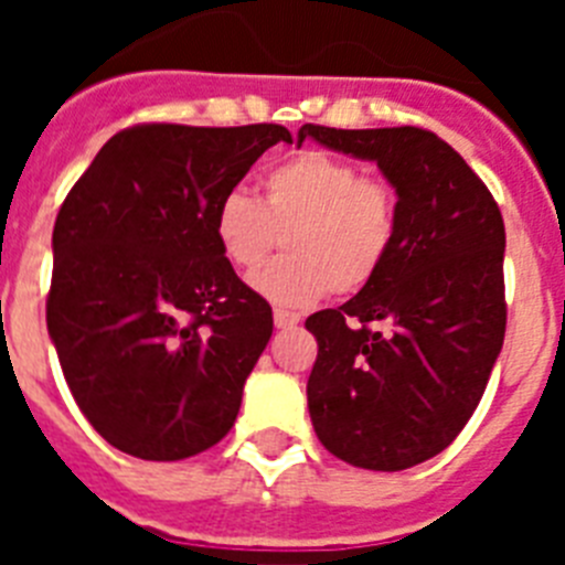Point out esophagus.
<instances>
[{"instance_id": "34e87169", "label": "esophagus", "mask_w": 565, "mask_h": 565, "mask_svg": "<svg viewBox=\"0 0 565 565\" xmlns=\"http://www.w3.org/2000/svg\"><path fill=\"white\" fill-rule=\"evenodd\" d=\"M274 326H277L279 331H286V328H297L299 326V313L274 311Z\"/></svg>"}]
</instances>
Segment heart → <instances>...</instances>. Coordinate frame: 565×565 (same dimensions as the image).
I'll return each instance as SVG.
<instances>
[{
	"instance_id": "b5f03b06",
	"label": "heart",
	"mask_w": 565,
	"mask_h": 565,
	"mask_svg": "<svg viewBox=\"0 0 565 565\" xmlns=\"http://www.w3.org/2000/svg\"><path fill=\"white\" fill-rule=\"evenodd\" d=\"M212 228L228 266L246 277L286 242L292 254L252 286L274 306L302 308L328 291H362L382 274L398 239V194L356 163L306 149L268 169L263 203L228 189Z\"/></svg>"
}]
</instances>
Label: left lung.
Instances as JSON below:
<instances>
[{
	"mask_svg": "<svg viewBox=\"0 0 565 565\" xmlns=\"http://www.w3.org/2000/svg\"><path fill=\"white\" fill-rule=\"evenodd\" d=\"M333 152L376 161L398 194V239L371 286L306 319L319 353L308 413L328 452L376 472L438 456L476 413L503 348L495 198L461 154L418 127L306 124Z\"/></svg>",
	"mask_w": 565,
	"mask_h": 565,
	"instance_id": "left-lung-1",
	"label": "left lung"
}]
</instances>
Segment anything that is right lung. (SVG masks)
<instances>
[{
  "mask_svg": "<svg viewBox=\"0 0 565 565\" xmlns=\"http://www.w3.org/2000/svg\"><path fill=\"white\" fill-rule=\"evenodd\" d=\"M279 124H138L113 135L53 226L47 331L67 387L115 450L198 456L232 430L271 306L214 239L212 214Z\"/></svg>",
  "mask_w": 565,
  "mask_h": 565,
  "instance_id": "right-lung-1",
  "label": "right lung"
}]
</instances>
